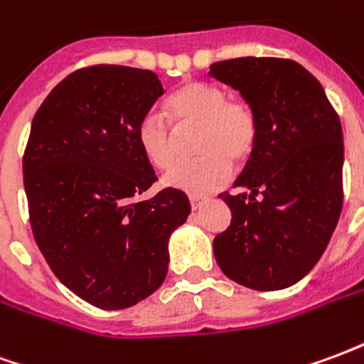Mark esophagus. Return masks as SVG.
I'll return each instance as SVG.
<instances>
[{
	"instance_id": "obj_1",
	"label": "esophagus",
	"mask_w": 364,
	"mask_h": 364,
	"mask_svg": "<svg viewBox=\"0 0 364 364\" xmlns=\"http://www.w3.org/2000/svg\"><path fill=\"white\" fill-rule=\"evenodd\" d=\"M189 200H191V208H193V210H198V208L205 205L208 198L206 197H189Z\"/></svg>"
}]
</instances>
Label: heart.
<instances>
[{"mask_svg": "<svg viewBox=\"0 0 364 364\" xmlns=\"http://www.w3.org/2000/svg\"><path fill=\"white\" fill-rule=\"evenodd\" d=\"M166 112L177 130L198 128L195 140L197 161L177 164L161 181L169 189L205 195L218 189L232 166H244L255 151L259 124L252 105L228 99L220 85L187 82L166 99ZM136 142L150 166L166 169L173 164V132L158 114H146L136 128Z\"/></svg>", "mask_w": 364, "mask_h": 364, "instance_id": "b5f03b06", "label": "heart"}]
</instances>
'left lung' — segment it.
Returning <instances> with one entry per match:
<instances>
[{
  "label": "left lung",
  "mask_w": 364,
  "mask_h": 364,
  "mask_svg": "<svg viewBox=\"0 0 364 364\" xmlns=\"http://www.w3.org/2000/svg\"><path fill=\"white\" fill-rule=\"evenodd\" d=\"M210 77L240 91L259 124L257 146L220 195L232 222L214 237L222 273L253 290H282L326 252L343 205V130L321 83L294 60H224Z\"/></svg>",
  "instance_id": "1"
}]
</instances>
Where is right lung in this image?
I'll return each instance as SVG.
<instances>
[{"mask_svg": "<svg viewBox=\"0 0 364 364\" xmlns=\"http://www.w3.org/2000/svg\"><path fill=\"white\" fill-rule=\"evenodd\" d=\"M161 95L150 70L83 68L48 93L31 124L23 181L36 245L64 287L103 310L161 287L169 236L191 213L177 189L132 200L156 181L136 128Z\"/></svg>", "mask_w": 364, "mask_h": 364, "instance_id": "right-lung-1", "label": "right lung"}]
</instances>
